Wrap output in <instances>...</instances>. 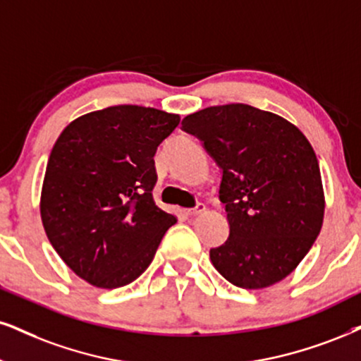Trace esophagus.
<instances>
[{
	"mask_svg": "<svg viewBox=\"0 0 361 361\" xmlns=\"http://www.w3.org/2000/svg\"><path fill=\"white\" fill-rule=\"evenodd\" d=\"M206 211V206H204V204H197V206H195L194 209H185V216H199V214H202V212Z\"/></svg>",
	"mask_w": 361,
	"mask_h": 361,
	"instance_id": "1",
	"label": "esophagus"
}]
</instances>
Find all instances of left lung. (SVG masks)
<instances>
[{
  "instance_id": "left-lung-1",
  "label": "left lung",
  "mask_w": 361,
  "mask_h": 361,
  "mask_svg": "<svg viewBox=\"0 0 361 361\" xmlns=\"http://www.w3.org/2000/svg\"><path fill=\"white\" fill-rule=\"evenodd\" d=\"M222 171L219 199L229 238L212 264L244 289L281 281L303 261L323 226L317 154L296 126L246 104L207 106L182 120Z\"/></svg>"
}]
</instances>
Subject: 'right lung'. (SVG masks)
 <instances>
[{
    "label": "right lung",
    "mask_w": 361,
    "mask_h": 361,
    "mask_svg": "<svg viewBox=\"0 0 361 361\" xmlns=\"http://www.w3.org/2000/svg\"><path fill=\"white\" fill-rule=\"evenodd\" d=\"M180 117L115 105L75 118L53 145L39 212L44 233L75 274L97 288L135 281L176 216L155 206L154 155Z\"/></svg>",
    "instance_id": "right-lung-1"
}]
</instances>
